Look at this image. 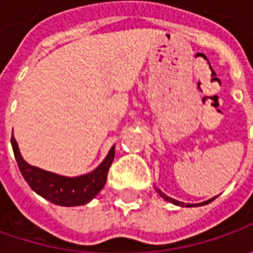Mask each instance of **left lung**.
<instances>
[{"label": "left lung", "instance_id": "left-lung-1", "mask_svg": "<svg viewBox=\"0 0 253 253\" xmlns=\"http://www.w3.org/2000/svg\"><path fill=\"white\" fill-rule=\"evenodd\" d=\"M156 191H158V193H159V196L163 197L166 201H169V203H171V204H176V206H181V207H199V206H206V204H209V203H211L212 200L215 199V197H212V199L207 200V201H204V203H200V204H186V203H180V201H177V200L171 199V197H169V196L163 194L159 189H156Z\"/></svg>", "mask_w": 253, "mask_h": 253}]
</instances>
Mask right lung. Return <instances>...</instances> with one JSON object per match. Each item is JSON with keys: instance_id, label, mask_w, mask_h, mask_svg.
<instances>
[{"instance_id": "1", "label": "right lung", "mask_w": 253, "mask_h": 253, "mask_svg": "<svg viewBox=\"0 0 253 253\" xmlns=\"http://www.w3.org/2000/svg\"><path fill=\"white\" fill-rule=\"evenodd\" d=\"M11 145L14 149L18 168L21 170L25 181L29 184V187L43 199L63 207L83 206L91 201L105 186L108 170L115 156V148L112 146L107 158L100 163L97 169L83 176L66 177L26 163L19 152L14 135L11 138Z\"/></svg>"}]
</instances>
